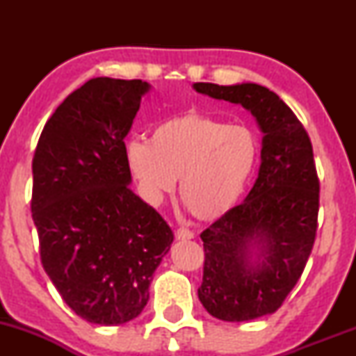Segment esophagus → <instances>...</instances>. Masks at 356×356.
<instances>
[{
	"label": "esophagus",
	"mask_w": 356,
	"mask_h": 356,
	"mask_svg": "<svg viewBox=\"0 0 356 356\" xmlns=\"http://www.w3.org/2000/svg\"><path fill=\"white\" fill-rule=\"evenodd\" d=\"M194 238V232L186 229V227H179L177 231H175V239L177 241H189Z\"/></svg>",
	"instance_id": "obj_1"
}]
</instances>
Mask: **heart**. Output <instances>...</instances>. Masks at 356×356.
Returning a JSON list of instances; mask_svg holds the SVG:
<instances>
[{
	"label": "heart",
	"mask_w": 356,
	"mask_h": 356,
	"mask_svg": "<svg viewBox=\"0 0 356 356\" xmlns=\"http://www.w3.org/2000/svg\"><path fill=\"white\" fill-rule=\"evenodd\" d=\"M125 152L130 172L150 202L172 194L181 179V201L191 214L218 220L251 186L261 142L251 127L189 110L155 125L150 142L130 140Z\"/></svg>",
	"instance_id": "heart-1"
}]
</instances>
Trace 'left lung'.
I'll list each match as a JSON object with an SVG mask.
<instances>
[{"mask_svg": "<svg viewBox=\"0 0 356 356\" xmlns=\"http://www.w3.org/2000/svg\"><path fill=\"white\" fill-rule=\"evenodd\" d=\"M197 93L243 105L263 132L257 179L243 202L201 234L207 313L249 321L275 313L300 280L314 243L320 182L305 127L257 83H194Z\"/></svg>", "mask_w": 356, "mask_h": 356, "instance_id": "1", "label": "left lung"}]
</instances>
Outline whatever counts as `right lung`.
Segmentation results:
<instances>
[{"instance_id": "right-lung-1", "label": "right lung", "mask_w": 356, "mask_h": 356, "mask_svg": "<svg viewBox=\"0 0 356 356\" xmlns=\"http://www.w3.org/2000/svg\"><path fill=\"white\" fill-rule=\"evenodd\" d=\"M149 90L142 80H88L55 110L35 150L31 216L43 269L65 303L95 325L142 313L174 241L129 187L124 138Z\"/></svg>"}]
</instances>
